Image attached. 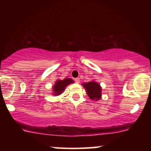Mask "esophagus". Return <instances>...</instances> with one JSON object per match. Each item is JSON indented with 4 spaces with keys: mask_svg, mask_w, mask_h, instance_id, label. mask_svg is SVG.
I'll list each match as a JSON object with an SVG mask.
<instances>
[{
    "mask_svg": "<svg viewBox=\"0 0 151 151\" xmlns=\"http://www.w3.org/2000/svg\"><path fill=\"white\" fill-rule=\"evenodd\" d=\"M74 81H75L76 83H79V81H80L79 78H75V79H74Z\"/></svg>",
    "mask_w": 151,
    "mask_h": 151,
    "instance_id": "1",
    "label": "esophagus"
}]
</instances>
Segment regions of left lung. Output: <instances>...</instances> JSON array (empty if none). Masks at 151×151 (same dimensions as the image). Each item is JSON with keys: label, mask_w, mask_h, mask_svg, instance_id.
Returning <instances> with one entry per match:
<instances>
[{"label": "left lung", "mask_w": 151, "mask_h": 151, "mask_svg": "<svg viewBox=\"0 0 151 151\" xmlns=\"http://www.w3.org/2000/svg\"><path fill=\"white\" fill-rule=\"evenodd\" d=\"M83 86L86 89V93L90 99L93 100L100 99L101 96V88L97 82L89 81L83 84Z\"/></svg>", "instance_id": "1"}]
</instances>
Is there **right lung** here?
Listing matches in <instances>:
<instances>
[{"label": "right lung", "instance_id": "right-lung-1", "mask_svg": "<svg viewBox=\"0 0 151 151\" xmlns=\"http://www.w3.org/2000/svg\"><path fill=\"white\" fill-rule=\"evenodd\" d=\"M71 83H73V81L72 79H69V78H66L64 80H58L55 83V86H53V90L55 91V93H53V94H60L65 89L66 86Z\"/></svg>", "mask_w": 151, "mask_h": 151}]
</instances>
